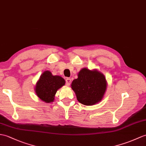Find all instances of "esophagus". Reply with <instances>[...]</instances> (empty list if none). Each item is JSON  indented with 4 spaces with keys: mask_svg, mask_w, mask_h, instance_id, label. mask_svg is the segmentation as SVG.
I'll return each mask as SVG.
<instances>
[{
    "mask_svg": "<svg viewBox=\"0 0 146 146\" xmlns=\"http://www.w3.org/2000/svg\"><path fill=\"white\" fill-rule=\"evenodd\" d=\"M71 82H72V80H71V79L69 78H67L66 79V85L70 86L71 84Z\"/></svg>",
    "mask_w": 146,
    "mask_h": 146,
    "instance_id": "esophagus-1",
    "label": "esophagus"
}]
</instances>
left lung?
Returning a JSON list of instances; mask_svg holds the SVG:
<instances>
[{"label": "left lung", "mask_w": 146, "mask_h": 146, "mask_svg": "<svg viewBox=\"0 0 146 146\" xmlns=\"http://www.w3.org/2000/svg\"><path fill=\"white\" fill-rule=\"evenodd\" d=\"M108 83L104 74L96 69H81L78 78L74 80L71 86L75 93L77 100L86 106H92L103 100Z\"/></svg>", "instance_id": "1"}]
</instances>
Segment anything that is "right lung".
I'll use <instances>...</instances> for the list:
<instances>
[{
  "label": "right lung",
  "mask_w": 146,
  "mask_h": 146,
  "mask_svg": "<svg viewBox=\"0 0 146 146\" xmlns=\"http://www.w3.org/2000/svg\"><path fill=\"white\" fill-rule=\"evenodd\" d=\"M65 81L62 76L53 75L48 70L45 71L37 81L35 86L36 96L43 102L52 103L55 100L58 90L65 85Z\"/></svg>",
  "instance_id": "right-lung-1"
}]
</instances>
